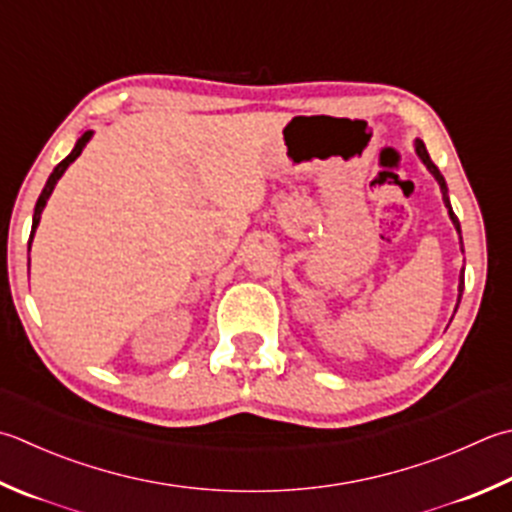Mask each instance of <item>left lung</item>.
I'll return each instance as SVG.
<instances>
[{
	"label": "left lung",
	"instance_id": "obj_1",
	"mask_svg": "<svg viewBox=\"0 0 512 512\" xmlns=\"http://www.w3.org/2000/svg\"><path fill=\"white\" fill-rule=\"evenodd\" d=\"M417 155L422 157V162L426 164V168L430 170V173L435 175L439 188H442V195H444V204H446V208H448V215H450V219H453V224H455V228H457V233L462 235V230H459V219H457V215L453 213V208H450V202H448V188H446L444 177H442V173H439V168L433 164V159H430V155H428V150H426L424 142H417ZM462 290H464V270H462V277H459V299H462Z\"/></svg>",
	"mask_w": 512,
	"mask_h": 512
}]
</instances>
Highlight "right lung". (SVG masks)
I'll list each match as a JSON object with an SVG mask.
<instances>
[{
    "label": "right lung",
    "instance_id": "add662e5",
    "mask_svg": "<svg viewBox=\"0 0 512 512\" xmlns=\"http://www.w3.org/2000/svg\"><path fill=\"white\" fill-rule=\"evenodd\" d=\"M90 137H93V130H86V133L77 139V144H75V148H73V153H70L66 159H62V162H59V164L55 166L53 173H50L48 182H46V186H44V190H42V195H39V199H37L35 215H33V230H30V242H33V235H35V230H37L39 217H42V210H44V206H46V199L50 197V193H53V188H55V184H57V179L64 175V170L70 166V162H75V159L79 157V153H82V150H84V146H86V142H88ZM28 250H30V246H28Z\"/></svg>",
    "mask_w": 512,
    "mask_h": 512
}]
</instances>
